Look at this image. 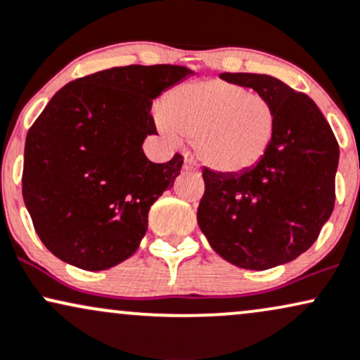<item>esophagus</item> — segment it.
Instances as JSON below:
<instances>
[{
    "label": "esophagus",
    "mask_w": 360,
    "mask_h": 360,
    "mask_svg": "<svg viewBox=\"0 0 360 360\" xmlns=\"http://www.w3.org/2000/svg\"><path fill=\"white\" fill-rule=\"evenodd\" d=\"M184 172L185 173H193V175H200V172H198V168H197V165L193 163V160H185V163H184Z\"/></svg>",
    "instance_id": "obj_1"
}]
</instances>
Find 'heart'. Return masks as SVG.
I'll return each instance as SVG.
<instances>
[{
    "label": "heart",
    "instance_id": "obj_1",
    "mask_svg": "<svg viewBox=\"0 0 360 360\" xmlns=\"http://www.w3.org/2000/svg\"><path fill=\"white\" fill-rule=\"evenodd\" d=\"M163 136L195 141V153L221 175H239L261 163L276 129L268 99L246 87L210 79L176 87L156 116Z\"/></svg>",
    "mask_w": 360,
    "mask_h": 360
}]
</instances>
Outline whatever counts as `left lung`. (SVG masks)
Instances as JSON below:
<instances>
[{
  "label": "left lung",
  "instance_id": "1",
  "mask_svg": "<svg viewBox=\"0 0 360 360\" xmlns=\"http://www.w3.org/2000/svg\"><path fill=\"white\" fill-rule=\"evenodd\" d=\"M269 101L276 129L259 165L239 175L204 168L197 222L219 256L244 269H269L305 252L335 204L339 143L316 104L280 79L219 75Z\"/></svg>",
  "mask_w": 360,
  "mask_h": 360
}]
</instances>
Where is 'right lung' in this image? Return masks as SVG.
Listing matches in <instances>:
<instances>
[{
	"instance_id": "add662e5",
	"label": "right lung",
	"mask_w": 360,
	"mask_h": 360,
	"mask_svg": "<svg viewBox=\"0 0 360 360\" xmlns=\"http://www.w3.org/2000/svg\"><path fill=\"white\" fill-rule=\"evenodd\" d=\"M193 75L184 65H126L72 80L25 143L23 200L45 248L75 268L103 271L136 252L150 207L173 187L184 156L153 163L151 104Z\"/></svg>"
}]
</instances>
